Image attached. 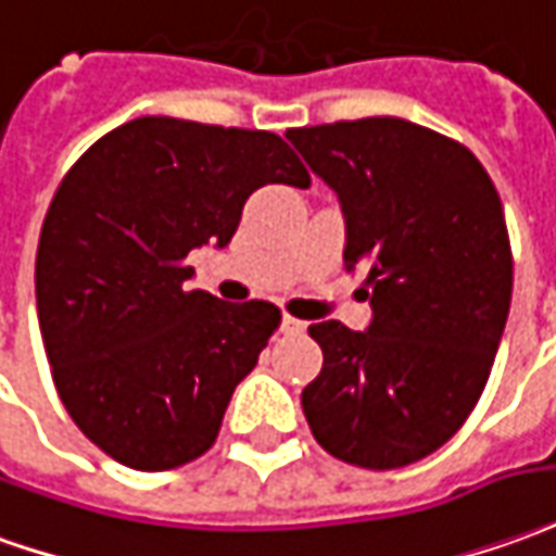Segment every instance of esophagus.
Masks as SVG:
<instances>
[{
  "mask_svg": "<svg viewBox=\"0 0 556 556\" xmlns=\"http://www.w3.org/2000/svg\"><path fill=\"white\" fill-rule=\"evenodd\" d=\"M279 328H282V333H301L306 328L301 318L294 316H282V321H279Z\"/></svg>",
  "mask_w": 556,
  "mask_h": 556,
  "instance_id": "esophagus-1",
  "label": "esophagus"
}]
</instances>
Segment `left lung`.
<instances>
[{"label": "left lung", "mask_w": 556, "mask_h": 556, "mask_svg": "<svg viewBox=\"0 0 556 556\" xmlns=\"http://www.w3.org/2000/svg\"><path fill=\"white\" fill-rule=\"evenodd\" d=\"M345 216L343 262L367 267L372 321L309 325L321 372L301 406L352 467L397 469L452 440L479 403L511 304L494 184L464 143L400 116L289 129Z\"/></svg>", "instance_id": "left-lung-1"}]
</instances>
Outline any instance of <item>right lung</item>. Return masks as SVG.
Returning a JSON list of instances; mask_svg holds the SVG:
<instances>
[{
  "instance_id": "right-lung-1",
  "label": "right lung",
  "mask_w": 556,
  "mask_h": 556,
  "mask_svg": "<svg viewBox=\"0 0 556 556\" xmlns=\"http://www.w3.org/2000/svg\"><path fill=\"white\" fill-rule=\"evenodd\" d=\"M309 186L274 131L141 116L62 177L35 255V304L53 386L89 442L141 472L211 448L279 309L189 291L198 247H228L247 198Z\"/></svg>"
}]
</instances>
